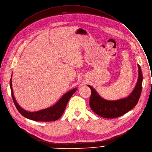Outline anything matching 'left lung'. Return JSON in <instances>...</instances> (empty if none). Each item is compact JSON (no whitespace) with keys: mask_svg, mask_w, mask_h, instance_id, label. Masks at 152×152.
Wrapping results in <instances>:
<instances>
[{"mask_svg":"<svg viewBox=\"0 0 152 152\" xmlns=\"http://www.w3.org/2000/svg\"><path fill=\"white\" fill-rule=\"evenodd\" d=\"M138 66V79L136 86L127 98L116 101H107L99 95L90 86L91 91L90 98V106L93 111L98 115L105 118H115L127 113L136 106L140 98L142 91V73L141 66Z\"/></svg>","mask_w":152,"mask_h":152,"instance_id":"left-lung-1","label":"left lung"}]
</instances>
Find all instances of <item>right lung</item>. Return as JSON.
Masks as SVG:
<instances>
[{"label":"right lung","instance_id":"obj_1","mask_svg":"<svg viewBox=\"0 0 152 152\" xmlns=\"http://www.w3.org/2000/svg\"><path fill=\"white\" fill-rule=\"evenodd\" d=\"M12 77V76H11ZM11 77L10 79V88L11 91V96L15 105L19 111V112L24 117L31 119L36 121H44V122H50L54 121L59 119L62 114L64 113L65 109L66 108V104L72 96V95L76 91L77 88H74L68 92L64 94L62 97L58 101V102L54 104L53 106L40 110V111L35 112H30L26 111L21 108L18 102L16 101V99L14 97L12 88V82Z\"/></svg>","mask_w":152,"mask_h":152}]
</instances>
